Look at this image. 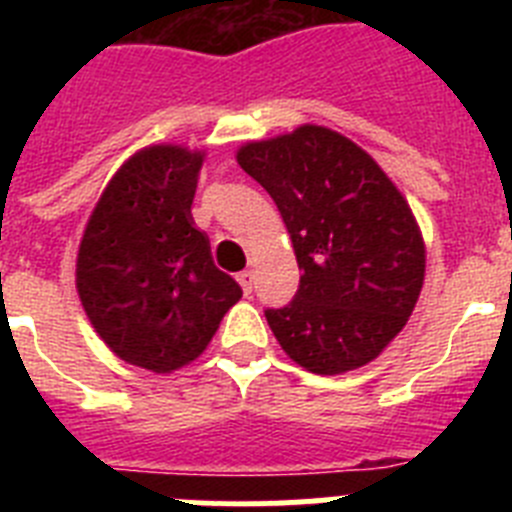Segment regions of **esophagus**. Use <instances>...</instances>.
I'll use <instances>...</instances> for the list:
<instances>
[{"label":"esophagus","mask_w":512,"mask_h":512,"mask_svg":"<svg viewBox=\"0 0 512 512\" xmlns=\"http://www.w3.org/2000/svg\"><path fill=\"white\" fill-rule=\"evenodd\" d=\"M238 284H241L243 287V292H246V295H251V287H253V271H241V274H238Z\"/></svg>","instance_id":"obj_1"}]
</instances>
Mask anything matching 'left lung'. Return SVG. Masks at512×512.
<instances>
[{"instance_id": "left-lung-1", "label": "left lung", "mask_w": 512, "mask_h": 512, "mask_svg": "<svg viewBox=\"0 0 512 512\" xmlns=\"http://www.w3.org/2000/svg\"><path fill=\"white\" fill-rule=\"evenodd\" d=\"M235 158L277 202L302 269L295 300L266 310L284 354L325 377L377 359L425 279L408 200L364 148L323 125L251 140Z\"/></svg>"}]
</instances>
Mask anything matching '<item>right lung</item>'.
Segmentation results:
<instances>
[{
	"instance_id": "add662e5",
	"label": "right lung",
	"mask_w": 512,
	"mask_h": 512,
	"mask_svg": "<svg viewBox=\"0 0 512 512\" xmlns=\"http://www.w3.org/2000/svg\"><path fill=\"white\" fill-rule=\"evenodd\" d=\"M205 151L140 148L94 205L76 253V292L115 356L156 374L194 361L241 287L192 220Z\"/></svg>"
}]
</instances>
